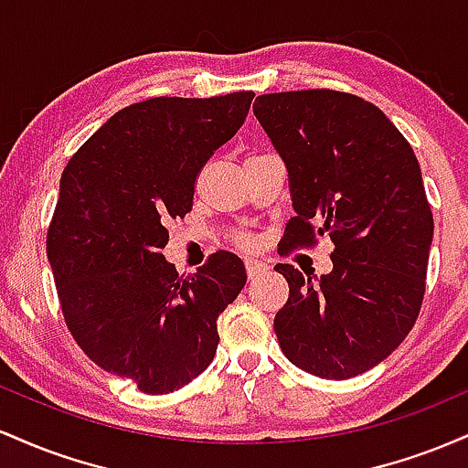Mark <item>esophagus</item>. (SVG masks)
<instances>
[{
  "mask_svg": "<svg viewBox=\"0 0 468 468\" xmlns=\"http://www.w3.org/2000/svg\"><path fill=\"white\" fill-rule=\"evenodd\" d=\"M266 271H268V266L264 264V261H260V260H246V275H249L250 282H252V279L260 277V275H264Z\"/></svg>",
  "mask_w": 468,
  "mask_h": 468,
  "instance_id": "34e87169",
  "label": "esophagus"
}]
</instances>
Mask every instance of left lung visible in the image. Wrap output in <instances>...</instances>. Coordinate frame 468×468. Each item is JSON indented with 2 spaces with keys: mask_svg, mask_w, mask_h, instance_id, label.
<instances>
[{
  "mask_svg": "<svg viewBox=\"0 0 468 468\" xmlns=\"http://www.w3.org/2000/svg\"><path fill=\"white\" fill-rule=\"evenodd\" d=\"M252 112L288 171L283 246L319 235L335 244L327 275L275 266L290 288L279 347L303 372L352 378L385 361L420 313L433 239L420 165L394 122L354 94H264Z\"/></svg>",
  "mask_w": 468,
  "mask_h": 468,
  "instance_id": "left-lung-1",
  "label": "left lung"
}]
</instances>
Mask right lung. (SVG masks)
Here are the masks:
<instances>
[{
	"label": "right lung",
	"instance_id": "add662e5",
	"mask_svg": "<svg viewBox=\"0 0 468 468\" xmlns=\"http://www.w3.org/2000/svg\"><path fill=\"white\" fill-rule=\"evenodd\" d=\"M252 96L133 103L63 169L46 250L68 330L144 394L185 388L211 365L218 316L246 283L233 252L178 277L163 249L166 219L191 211L197 171L244 125Z\"/></svg>",
	"mask_w": 468,
	"mask_h": 468
}]
</instances>
